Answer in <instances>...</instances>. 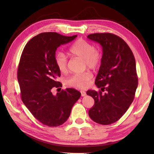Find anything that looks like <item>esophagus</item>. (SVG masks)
I'll return each instance as SVG.
<instances>
[{
	"label": "esophagus",
	"instance_id": "esophagus-1",
	"mask_svg": "<svg viewBox=\"0 0 154 154\" xmlns=\"http://www.w3.org/2000/svg\"><path fill=\"white\" fill-rule=\"evenodd\" d=\"M80 92H81V95H82V97H84V96L86 95V92H85L84 91L81 90V91H80Z\"/></svg>",
	"mask_w": 154,
	"mask_h": 154
}]
</instances>
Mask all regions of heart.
I'll return each mask as SVG.
<instances>
[{"instance_id": "1", "label": "heart", "mask_w": 154, "mask_h": 154, "mask_svg": "<svg viewBox=\"0 0 154 154\" xmlns=\"http://www.w3.org/2000/svg\"><path fill=\"white\" fill-rule=\"evenodd\" d=\"M69 55L77 57L84 60L85 66L90 69H96L100 66L101 56L95 47L85 40L79 39L69 48ZM55 63L61 72L67 70V59L62 52H59L55 55ZM92 78L91 73L86 72L83 74H75L66 80V84L70 87L83 88L88 86Z\"/></svg>"}]
</instances>
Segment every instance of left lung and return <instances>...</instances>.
<instances>
[{
  "label": "left lung",
  "instance_id": "1",
  "mask_svg": "<svg viewBox=\"0 0 154 154\" xmlns=\"http://www.w3.org/2000/svg\"><path fill=\"white\" fill-rule=\"evenodd\" d=\"M87 38L99 43L103 51L95 81L101 91H87L95 101L88 115L96 123L109 125L122 117L134 100L138 85L135 57L127 43L116 35L96 33ZM104 90L106 93L103 94Z\"/></svg>",
  "mask_w": 154,
  "mask_h": 154
}]
</instances>
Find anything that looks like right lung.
Returning <instances> with one entry per match:
<instances>
[{"label":"right lung","instance_id":"obj_1","mask_svg":"<svg viewBox=\"0 0 154 154\" xmlns=\"http://www.w3.org/2000/svg\"><path fill=\"white\" fill-rule=\"evenodd\" d=\"M77 36L44 32L31 38L22 53L17 70L22 100L44 125L57 127L66 122L73 106L81 96V93L72 88L55 95L52 93L53 87L62 86L57 81L60 76L55 63L57 48Z\"/></svg>","mask_w":154,"mask_h":154}]
</instances>
